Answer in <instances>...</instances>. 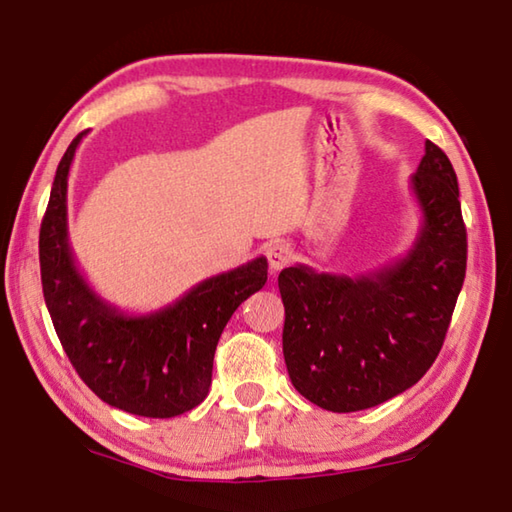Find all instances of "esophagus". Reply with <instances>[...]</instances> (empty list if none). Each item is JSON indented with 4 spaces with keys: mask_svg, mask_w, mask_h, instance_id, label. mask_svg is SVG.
Here are the masks:
<instances>
[{
    "mask_svg": "<svg viewBox=\"0 0 512 512\" xmlns=\"http://www.w3.org/2000/svg\"><path fill=\"white\" fill-rule=\"evenodd\" d=\"M266 259H269V271L276 276L278 271H283L292 262V248L287 243H271L266 248Z\"/></svg>",
    "mask_w": 512,
    "mask_h": 512,
    "instance_id": "1",
    "label": "esophagus"
}]
</instances>
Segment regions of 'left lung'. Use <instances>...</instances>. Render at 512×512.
<instances>
[{"label": "left lung", "mask_w": 512, "mask_h": 512, "mask_svg": "<svg viewBox=\"0 0 512 512\" xmlns=\"http://www.w3.org/2000/svg\"><path fill=\"white\" fill-rule=\"evenodd\" d=\"M410 192L422 222L413 248L359 276L280 271L283 355L301 397L355 413L413 387L441 352L466 273V227L448 155L424 143Z\"/></svg>", "instance_id": "1"}]
</instances>
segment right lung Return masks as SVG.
Returning <instances> with one entry per match:
<instances>
[{"instance_id":"right-lung-1","label":"right lung","mask_w":512,"mask_h":512,"mask_svg":"<svg viewBox=\"0 0 512 512\" xmlns=\"http://www.w3.org/2000/svg\"><path fill=\"white\" fill-rule=\"evenodd\" d=\"M85 132L57 164L41 222V285L50 320L83 383L113 408L176 417L206 399L213 355L236 308L266 283V257L190 287L160 311L132 315L92 290L69 246L67 181Z\"/></svg>"}]
</instances>
